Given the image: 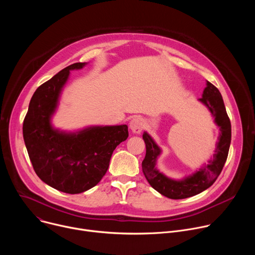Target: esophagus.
Here are the masks:
<instances>
[{"mask_svg": "<svg viewBox=\"0 0 255 255\" xmlns=\"http://www.w3.org/2000/svg\"><path fill=\"white\" fill-rule=\"evenodd\" d=\"M143 127H144V121L139 117L133 118L129 123V128L132 130L133 133H136V134H139L142 131Z\"/></svg>", "mask_w": 255, "mask_h": 255, "instance_id": "1", "label": "esophagus"}]
</instances>
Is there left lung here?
Masks as SVG:
<instances>
[{
    "label": "left lung",
    "instance_id": "left-lung-1",
    "mask_svg": "<svg viewBox=\"0 0 255 255\" xmlns=\"http://www.w3.org/2000/svg\"><path fill=\"white\" fill-rule=\"evenodd\" d=\"M206 85L207 87L199 101L208 108L215 118V123L220 127V135L218 137L215 153L208 164L181 179L170 178L155 166L157 157L161 153L160 147L147 132L143 133L142 137L146 145V154L142 161L143 173L149 185L166 198L173 200L186 199L204 192L215 183L226 162L231 143L230 119L219 90L210 82H207Z\"/></svg>",
    "mask_w": 255,
    "mask_h": 255
}]
</instances>
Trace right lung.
Instances as JSON below:
<instances>
[{
	"mask_svg": "<svg viewBox=\"0 0 255 255\" xmlns=\"http://www.w3.org/2000/svg\"><path fill=\"white\" fill-rule=\"evenodd\" d=\"M86 64H70L42 84L33 94L23 122V137L36 174L51 188L72 195L99 183L113 151L129 135L127 125L91 126L77 132L52 126L51 118L69 71Z\"/></svg>",
	"mask_w": 255,
	"mask_h": 255,
	"instance_id": "1",
	"label": "right lung"
}]
</instances>
